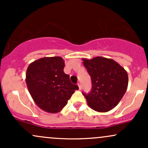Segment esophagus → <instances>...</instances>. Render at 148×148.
Listing matches in <instances>:
<instances>
[{"instance_id": "esophagus-1", "label": "esophagus", "mask_w": 148, "mask_h": 148, "mask_svg": "<svg viewBox=\"0 0 148 148\" xmlns=\"http://www.w3.org/2000/svg\"><path fill=\"white\" fill-rule=\"evenodd\" d=\"M78 86H79V90H81V88H82V87H81V84H80V83H79V84H78Z\"/></svg>"}]
</instances>
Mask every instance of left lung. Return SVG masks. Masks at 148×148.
<instances>
[{
  "instance_id": "obj_1",
  "label": "left lung",
  "mask_w": 148,
  "mask_h": 148,
  "mask_svg": "<svg viewBox=\"0 0 148 148\" xmlns=\"http://www.w3.org/2000/svg\"><path fill=\"white\" fill-rule=\"evenodd\" d=\"M84 67L91 77L92 89L83 92L88 105L99 112L113 109L126 92L128 75L125 69L112 59L96 57L83 59Z\"/></svg>"
}]
</instances>
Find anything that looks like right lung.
Wrapping results in <instances>:
<instances>
[{
  "label": "right lung",
  "instance_id": "1",
  "mask_svg": "<svg viewBox=\"0 0 148 148\" xmlns=\"http://www.w3.org/2000/svg\"><path fill=\"white\" fill-rule=\"evenodd\" d=\"M61 57H45L29 64L26 71L27 87L34 101L43 111L56 113L67 105L77 85L71 83L64 72Z\"/></svg>",
  "mask_w": 148,
  "mask_h": 148
}]
</instances>
